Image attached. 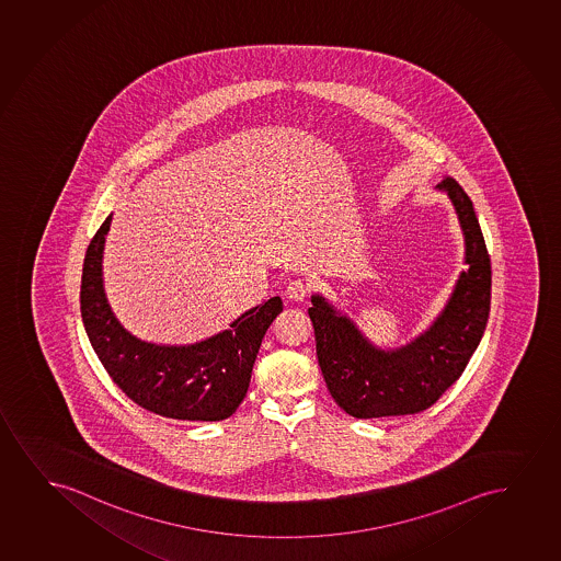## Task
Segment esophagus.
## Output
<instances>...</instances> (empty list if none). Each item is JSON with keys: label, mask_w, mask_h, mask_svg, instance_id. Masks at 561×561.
Here are the masks:
<instances>
[{"label": "esophagus", "mask_w": 561, "mask_h": 561, "mask_svg": "<svg viewBox=\"0 0 561 561\" xmlns=\"http://www.w3.org/2000/svg\"><path fill=\"white\" fill-rule=\"evenodd\" d=\"M308 293H310V284L306 282V279H300V277H295L287 285V289H285V297L289 300H305L308 297Z\"/></svg>", "instance_id": "34e87169"}]
</instances>
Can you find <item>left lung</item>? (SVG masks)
Instances as JSON below:
<instances>
[{
	"label": "left lung",
	"instance_id": "left-lung-1",
	"mask_svg": "<svg viewBox=\"0 0 561 561\" xmlns=\"http://www.w3.org/2000/svg\"><path fill=\"white\" fill-rule=\"evenodd\" d=\"M455 205L465 233V262L451 297L424 333L401 348L375 346L348 316L313 295L308 316L329 392L356 419L415 415L459 380L480 344L491 308V259L473 205L459 182L436 186Z\"/></svg>",
	"mask_w": 561,
	"mask_h": 561
}]
</instances>
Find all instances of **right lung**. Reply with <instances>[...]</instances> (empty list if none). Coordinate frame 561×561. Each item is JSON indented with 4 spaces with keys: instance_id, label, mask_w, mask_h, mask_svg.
I'll return each mask as SVG.
<instances>
[{
    "instance_id": "1",
    "label": "right lung",
    "mask_w": 561,
    "mask_h": 561,
    "mask_svg": "<svg viewBox=\"0 0 561 561\" xmlns=\"http://www.w3.org/2000/svg\"><path fill=\"white\" fill-rule=\"evenodd\" d=\"M110 222L112 215L89 243L80 291L81 320L101 364L140 408L179 421H225L245 398L264 333L284 302L272 297L194 344L140 341L117 321L102 285Z\"/></svg>"
}]
</instances>
